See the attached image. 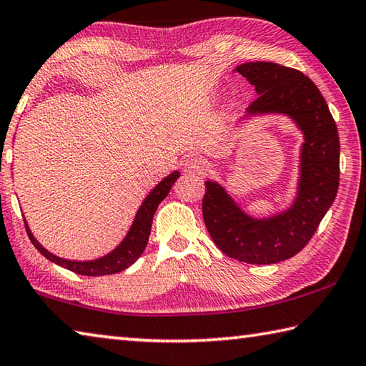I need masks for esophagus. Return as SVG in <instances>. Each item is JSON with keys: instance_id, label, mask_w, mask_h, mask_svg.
<instances>
[{"instance_id": "esophagus-1", "label": "esophagus", "mask_w": 366, "mask_h": 366, "mask_svg": "<svg viewBox=\"0 0 366 366\" xmlns=\"http://www.w3.org/2000/svg\"><path fill=\"white\" fill-rule=\"evenodd\" d=\"M183 170L187 173H202L206 170V160L197 156H188L183 162Z\"/></svg>"}]
</instances>
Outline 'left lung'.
Returning a JSON list of instances; mask_svg holds the SVG:
<instances>
[{"label":"left lung","mask_w":366,"mask_h":366,"mask_svg":"<svg viewBox=\"0 0 366 366\" xmlns=\"http://www.w3.org/2000/svg\"><path fill=\"white\" fill-rule=\"evenodd\" d=\"M234 72L247 79L259 94L244 119L283 114L302 132L297 194L283 212L255 219L220 183L207 179L204 222L217 247L228 257L246 264H278L302 251L336 199L341 151L337 127L323 94L299 70L259 61L242 64Z\"/></svg>","instance_id":"left-lung-1"}]
</instances>
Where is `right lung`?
Wrapping results in <instances>:
<instances>
[{"mask_svg":"<svg viewBox=\"0 0 366 366\" xmlns=\"http://www.w3.org/2000/svg\"><path fill=\"white\" fill-rule=\"evenodd\" d=\"M179 177V172H172L169 177H165L162 182H159L151 189V193L144 197L143 204H141L137 215H134V220L132 223L130 229L124 239H122L120 244L102 257H98L94 260H67L62 257H57V255L51 254L48 249H44L40 242L35 239V236L31 234L29 223L25 222V229H27V234L38 252H41L48 260L53 262V264L59 265L62 268H67V270L85 274V277H102V274H114L119 273L125 268L130 267L139 259V255L143 254L146 249L147 241H149V233L152 227V217L156 214L159 204L162 202L167 194L170 193V189Z\"/></svg>","mask_w":366,"mask_h":366,"instance_id":"add662e5","label":"right lung"}]
</instances>
